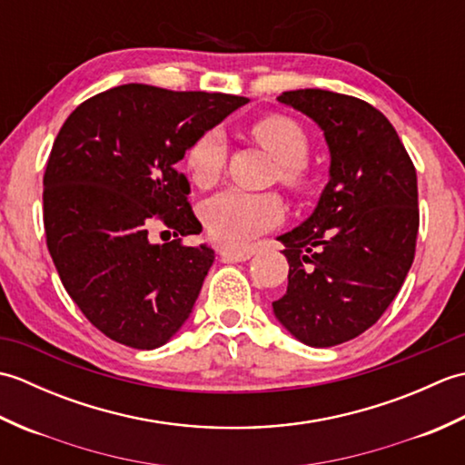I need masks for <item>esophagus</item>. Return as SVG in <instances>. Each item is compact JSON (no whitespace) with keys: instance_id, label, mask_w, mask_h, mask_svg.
I'll return each mask as SVG.
<instances>
[{"instance_id":"34e87169","label":"esophagus","mask_w":465,"mask_h":465,"mask_svg":"<svg viewBox=\"0 0 465 465\" xmlns=\"http://www.w3.org/2000/svg\"><path fill=\"white\" fill-rule=\"evenodd\" d=\"M253 253H255V250L250 248V245H248V248H240V250L223 248L220 252V255H222L225 262H248Z\"/></svg>"}]
</instances>
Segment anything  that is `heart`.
<instances>
[{"instance_id": "1", "label": "heart", "mask_w": 465, "mask_h": 465, "mask_svg": "<svg viewBox=\"0 0 465 465\" xmlns=\"http://www.w3.org/2000/svg\"><path fill=\"white\" fill-rule=\"evenodd\" d=\"M252 134L280 163V180L292 190H305L310 177L303 163L310 155V140L303 127L292 117L265 115L253 124ZM225 155L227 145L220 130L202 134L185 153V167L192 182L202 187L213 185L222 175ZM283 213L285 207L278 195L225 190L205 203L203 222L217 242L242 245L280 223Z\"/></svg>"}]
</instances>
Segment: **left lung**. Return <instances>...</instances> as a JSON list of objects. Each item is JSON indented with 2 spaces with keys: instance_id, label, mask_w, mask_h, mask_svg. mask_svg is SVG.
Returning a JSON list of instances; mask_svg holds the SVG:
<instances>
[{
  "instance_id": "left-lung-1",
  "label": "left lung",
  "mask_w": 465,
  "mask_h": 465,
  "mask_svg": "<svg viewBox=\"0 0 465 465\" xmlns=\"http://www.w3.org/2000/svg\"><path fill=\"white\" fill-rule=\"evenodd\" d=\"M278 102L320 125L331 162L313 213L278 238L290 273L272 305L295 340L331 348L371 328L406 280L420 227L418 175L388 117L358 97L295 90Z\"/></svg>"
}]
</instances>
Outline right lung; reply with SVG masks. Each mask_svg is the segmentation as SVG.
Returning <instances> with one entry per match:
<instances>
[{"label": "right lung", "instance_id": "1", "mask_svg": "<svg viewBox=\"0 0 465 465\" xmlns=\"http://www.w3.org/2000/svg\"><path fill=\"white\" fill-rule=\"evenodd\" d=\"M248 97L125 84L77 105L44 175L47 250L65 292L97 330L135 350L170 341L213 263L175 170L190 145ZM162 223L175 241L153 244Z\"/></svg>", "mask_w": 465, "mask_h": 465}]
</instances>
